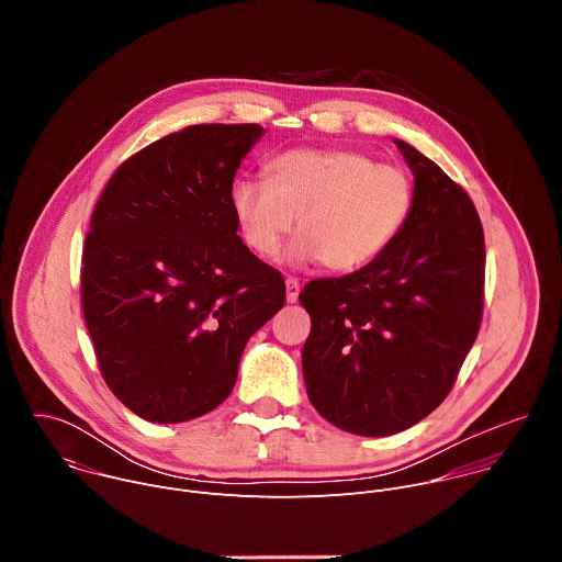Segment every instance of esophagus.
Listing matches in <instances>:
<instances>
[{
	"label": "esophagus",
	"mask_w": 562,
	"mask_h": 562,
	"mask_svg": "<svg viewBox=\"0 0 562 562\" xmlns=\"http://www.w3.org/2000/svg\"><path fill=\"white\" fill-rule=\"evenodd\" d=\"M297 295H300V282L295 278H286V302L289 304L297 302Z\"/></svg>",
	"instance_id": "34e87169"
}]
</instances>
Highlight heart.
<instances>
[{
  "mask_svg": "<svg viewBox=\"0 0 562 562\" xmlns=\"http://www.w3.org/2000/svg\"><path fill=\"white\" fill-rule=\"evenodd\" d=\"M267 171L231 187L237 228L260 258L278 256L297 217L291 262L353 271L382 256L414 211L412 176L360 150L293 148Z\"/></svg>",
  "mask_w": 562,
  "mask_h": 562,
  "instance_id": "1",
  "label": "heart"
}]
</instances>
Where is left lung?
<instances>
[{
  "label": "left lung",
  "instance_id": "8db88e82",
  "mask_svg": "<svg viewBox=\"0 0 562 562\" xmlns=\"http://www.w3.org/2000/svg\"><path fill=\"white\" fill-rule=\"evenodd\" d=\"M395 146L414 173L409 222L360 271L300 293L311 405L367 438L405 431L442 403L483 319L485 233L473 202L412 144Z\"/></svg>",
  "mask_w": 562,
  "mask_h": 562
}]
</instances>
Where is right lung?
<instances>
[{"label":"right lung","instance_id":"obj_1","mask_svg":"<svg viewBox=\"0 0 562 562\" xmlns=\"http://www.w3.org/2000/svg\"><path fill=\"white\" fill-rule=\"evenodd\" d=\"M258 124H195L128 157L82 254V308L109 389L173 425L233 391L249 338L284 306L282 276L237 235L235 171Z\"/></svg>","mask_w":562,"mask_h":562}]
</instances>
